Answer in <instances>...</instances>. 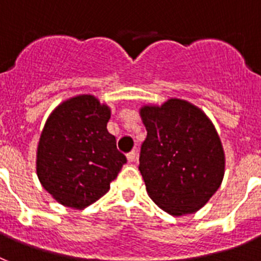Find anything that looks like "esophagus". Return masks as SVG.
Here are the masks:
<instances>
[{
    "instance_id": "34e87169",
    "label": "esophagus",
    "mask_w": 261,
    "mask_h": 261,
    "mask_svg": "<svg viewBox=\"0 0 261 261\" xmlns=\"http://www.w3.org/2000/svg\"><path fill=\"white\" fill-rule=\"evenodd\" d=\"M135 159H137V152H135V150L130 151V152L127 154V161H128V162H134Z\"/></svg>"
}]
</instances>
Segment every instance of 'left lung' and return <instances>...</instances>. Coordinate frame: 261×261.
I'll list each match as a JSON object with an SVG mask.
<instances>
[{
    "label": "left lung",
    "instance_id": "1",
    "mask_svg": "<svg viewBox=\"0 0 261 261\" xmlns=\"http://www.w3.org/2000/svg\"><path fill=\"white\" fill-rule=\"evenodd\" d=\"M147 137L139 171L158 207L175 216L194 214L218 191L224 176V151L211 120L181 99L141 109Z\"/></svg>",
    "mask_w": 261,
    "mask_h": 261
}]
</instances>
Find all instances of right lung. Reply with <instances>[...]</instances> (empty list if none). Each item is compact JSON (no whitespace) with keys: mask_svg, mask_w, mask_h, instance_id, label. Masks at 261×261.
I'll return each mask as SVG.
<instances>
[{"mask_svg":"<svg viewBox=\"0 0 261 261\" xmlns=\"http://www.w3.org/2000/svg\"><path fill=\"white\" fill-rule=\"evenodd\" d=\"M110 109L93 95L65 100L46 120L37 148V175L58 203L82 210L110 190L127 162L107 131Z\"/></svg>","mask_w":261,"mask_h":261,"instance_id":"1","label":"right lung"}]
</instances>
